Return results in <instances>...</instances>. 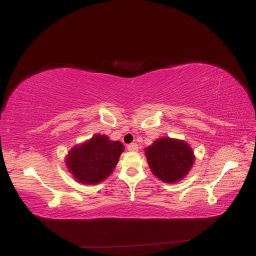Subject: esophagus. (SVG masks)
<instances>
[{
	"label": "esophagus",
	"mask_w": 256,
	"mask_h": 256,
	"mask_svg": "<svg viewBox=\"0 0 256 256\" xmlns=\"http://www.w3.org/2000/svg\"><path fill=\"white\" fill-rule=\"evenodd\" d=\"M138 147L136 143H131L127 146V150L129 152H138Z\"/></svg>",
	"instance_id": "1"
}]
</instances>
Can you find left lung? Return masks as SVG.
Instances as JSON below:
<instances>
[{
	"instance_id": "obj_1",
	"label": "left lung",
	"mask_w": 256,
	"mask_h": 256,
	"mask_svg": "<svg viewBox=\"0 0 256 256\" xmlns=\"http://www.w3.org/2000/svg\"><path fill=\"white\" fill-rule=\"evenodd\" d=\"M147 162L160 180L173 184L188 174L194 162L191 147L182 140L162 138L145 150Z\"/></svg>"
}]
</instances>
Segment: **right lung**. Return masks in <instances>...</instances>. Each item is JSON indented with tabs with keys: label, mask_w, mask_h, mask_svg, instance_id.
<instances>
[{
	"label": "right lung",
	"mask_w": 256,
	"mask_h": 256,
	"mask_svg": "<svg viewBox=\"0 0 256 256\" xmlns=\"http://www.w3.org/2000/svg\"><path fill=\"white\" fill-rule=\"evenodd\" d=\"M122 152L120 142L110 141L104 134H95L69 150L66 166L79 182L95 184L113 172Z\"/></svg>",
	"instance_id": "1"
}]
</instances>
